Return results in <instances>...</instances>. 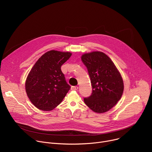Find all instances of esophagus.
<instances>
[{"label": "esophagus", "instance_id": "34e87169", "mask_svg": "<svg viewBox=\"0 0 152 152\" xmlns=\"http://www.w3.org/2000/svg\"><path fill=\"white\" fill-rule=\"evenodd\" d=\"M71 90H78V86H72L71 87Z\"/></svg>", "mask_w": 152, "mask_h": 152}]
</instances>
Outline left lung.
<instances>
[{"instance_id": "left-lung-1", "label": "left lung", "mask_w": 152, "mask_h": 152, "mask_svg": "<svg viewBox=\"0 0 152 152\" xmlns=\"http://www.w3.org/2000/svg\"><path fill=\"white\" fill-rule=\"evenodd\" d=\"M82 62L87 68L93 88L85 103L97 113L107 112L121 97L124 90L122 77L112 60L102 52L83 54Z\"/></svg>"}]
</instances>
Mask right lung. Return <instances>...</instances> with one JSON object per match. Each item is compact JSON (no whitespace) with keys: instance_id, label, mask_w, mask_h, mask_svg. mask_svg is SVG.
Instances as JSON below:
<instances>
[{"instance_id":"right-lung-1","label":"right lung","mask_w":152,"mask_h":152,"mask_svg":"<svg viewBox=\"0 0 152 152\" xmlns=\"http://www.w3.org/2000/svg\"><path fill=\"white\" fill-rule=\"evenodd\" d=\"M72 56L69 52L50 50L42 55L26 80V92L32 103L42 111H51L64 99L71 86L61 67Z\"/></svg>"}]
</instances>
